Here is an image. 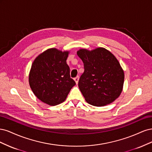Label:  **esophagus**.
Instances as JSON below:
<instances>
[{
    "instance_id": "obj_1",
    "label": "esophagus",
    "mask_w": 152,
    "mask_h": 152,
    "mask_svg": "<svg viewBox=\"0 0 152 152\" xmlns=\"http://www.w3.org/2000/svg\"><path fill=\"white\" fill-rule=\"evenodd\" d=\"M79 76H77L76 77L74 78V80L75 82V83L77 84H78V82H79Z\"/></svg>"
}]
</instances>
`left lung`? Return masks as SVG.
<instances>
[{
    "instance_id": "obj_1",
    "label": "left lung",
    "mask_w": 152,
    "mask_h": 152,
    "mask_svg": "<svg viewBox=\"0 0 152 152\" xmlns=\"http://www.w3.org/2000/svg\"><path fill=\"white\" fill-rule=\"evenodd\" d=\"M77 54L84 63V72L78 86L86 102L96 107L113 102L122 93L124 81L117 59L103 48L80 49Z\"/></svg>"
}]
</instances>
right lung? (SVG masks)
Masks as SVG:
<instances>
[{
  "label": "right lung",
  "mask_w": 152,
  "mask_h": 152,
  "mask_svg": "<svg viewBox=\"0 0 152 152\" xmlns=\"http://www.w3.org/2000/svg\"><path fill=\"white\" fill-rule=\"evenodd\" d=\"M68 53L50 48L40 54L32 63L29 84L41 102L50 106L60 104L75 85L66 63Z\"/></svg>",
  "instance_id": "add662e5"
}]
</instances>
